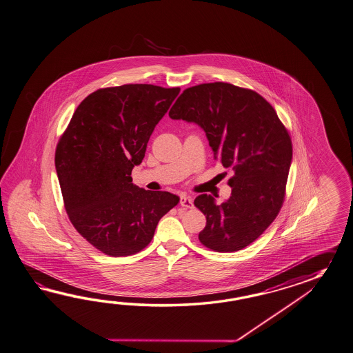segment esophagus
<instances>
[{
  "mask_svg": "<svg viewBox=\"0 0 353 353\" xmlns=\"http://www.w3.org/2000/svg\"><path fill=\"white\" fill-rule=\"evenodd\" d=\"M181 205L185 207V208H192L193 207V199L187 196V194H181Z\"/></svg>",
  "mask_w": 353,
  "mask_h": 353,
  "instance_id": "1",
  "label": "esophagus"
}]
</instances>
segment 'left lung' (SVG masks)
Instances as JSON below:
<instances>
[{"label": "left lung", "mask_w": 353, "mask_h": 353, "mask_svg": "<svg viewBox=\"0 0 353 353\" xmlns=\"http://www.w3.org/2000/svg\"><path fill=\"white\" fill-rule=\"evenodd\" d=\"M169 117L199 124L214 159L231 169V196L220 205L201 194L194 205L205 216L199 241L231 253L259 238L277 217L286 196L292 142L274 108L258 92L229 82L188 88Z\"/></svg>", "instance_id": "1"}]
</instances>
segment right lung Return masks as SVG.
<instances>
[{"label": "right lung", "instance_id": "obj_1", "mask_svg": "<svg viewBox=\"0 0 353 353\" xmlns=\"http://www.w3.org/2000/svg\"><path fill=\"white\" fill-rule=\"evenodd\" d=\"M179 91L151 83L99 89L82 100L58 140L54 163L68 219L104 254L145 249L179 202L169 192L136 187L131 176Z\"/></svg>", "mask_w": 353, "mask_h": 353}]
</instances>
